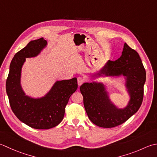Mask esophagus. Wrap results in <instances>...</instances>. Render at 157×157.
Masks as SVG:
<instances>
[{
    "label": "esophagus",
    "instance_id": "obj_1",
    "mask_svg": "<svg viewBox=\"0 0 157 157\" xmlns=\"http://www.w3.org/2000/svg\"><path fill=\"white\" fill-rule=\"evenodd\" d=\"M77 82H78V86H81L83 83V82H84V79H83L81 76H78L77 78Z\"/></svg>",
    "mask_w": 157,
    "mask_h": 157
}]
</instances>
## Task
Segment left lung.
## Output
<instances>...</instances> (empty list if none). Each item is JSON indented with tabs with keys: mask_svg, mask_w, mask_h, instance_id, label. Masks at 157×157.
Wrapping results in <instances>:
<instances>
[{
	"mask_svg": "<svg viewBox=\"0 0 157 157\" xmlns=\"http://www.w3.org/2000/svg\"><path fill=\"white\" fill-rule=\"evenodd\" d=\"M98 75L125 76L130 100L123 109L112 103L103 83L85 82L80 87L86 113L91 122L104 128L117 127L129 119L141 106L146 82L145 68L139 54L124 43L121 56L116 61H108Z\"/></svg>",
	"mask_w": 157,
	"mask_h": 157,
	"instance_id": "left-lung-1",
	"label": "left lung"
}]
</instances>
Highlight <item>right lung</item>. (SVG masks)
Here are the masks:
<instances>
[{"mask_svg": "<svg viewBox=\"0 0 157 157\" xmlns=\"http://www.w3.org/2000/svg\"><path fill=\"white\" fill-rule=\"evenodd\" d=\"M43 38L32 40L13 58L6 81V91L12 111L17 119L36 129H49L63 120L70 97L78 87L77 79L56 81L41 98L25 95L20 84L21 71L25 58L38 56L47 45Z\"/></svg>", "mask_w": 157, "mask_h": 157, "instance_id": "obj_1", "label": "right lung"}]
</instances>
